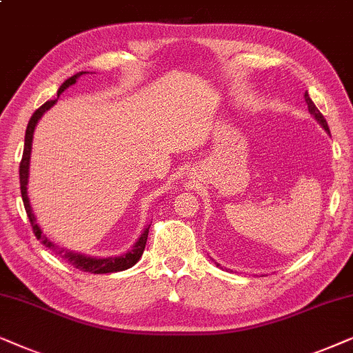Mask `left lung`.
<instances>
[{
    "mask_svg": "<svg viewBox=\"0 0 353 353\" xmlns=\"http://www.w3.org/2000/svg\"><path fill=\"white\" fill-rule=\"evenodd\" d=\"M303 98H305V101H307V105H308V112H310V114H312L313 117H314V119H316L318 121V124L319 125H321V128L324 129V130H326V132L327 134H330V125H327V122H326V119H324V116L321 114V112H319V110H318V108L316 106H314V103L312 101V98H310V95H308V92H305V95H303ZM331 135V134H330ZM214 265L216 266H218V268H221V265H219V263H216L214 261Z\"/></svg>",
    "mask_w": 353,
    "mask_h": 353,
    "instance_id": "left-lung-1",
    "label": "left lung"
}]
</instances>
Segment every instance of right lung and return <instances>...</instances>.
I'll list each match as a JSON object with an SVG mask.
<instances>
[{
    "label": "right lung",
    "instance_id": "1",
    "mask_svg": "<svg viewBox=\"0 0 353 353\" xmlns=\"http://www.w3.org/2000/svg\"><path fill=\"white\" fill-rule=\"evenodd\" d=\"M87 74V72H77L74 74L72 77H69L68 81L63 82V85L58 88V98L61 93H63L65 88H69L70 85H74L75 82H77V79L81 77V75ZM58 98H54V100H50L46 101L45 105H41L39 110H37L34 114H32L29 124H27V130H26V140H23V153H22V161H21V166H19V177H21V194H22V201H23V206H26V211H27V216H29L30 219V224H32V229H34L37 239H40L41 243H43L45 247H48L50 250H53L58 253L61 258H64L65 261L70 263V265L77 268V270L81 271H85V272H92V274H106V272H117V271H124V270H129V268H132L135 263L140 260V256L143 255V250H145V243H147V237H148V229H150V224L145 225L143 232L140 234V237L137 239V242L134 243L132 248L128 250L124 253V255H119V256H105V258H98V256H88V255H82V253H77V252H72V250H68V248H63V247H58L56 243H53L50 241L48 237L45 236L43 231H41V228L37 223V218L34 214V211H32V205H30V200H29V192H27V185H29V172H30V154H32V140H34V132H35V128L37 124H39V121L41 119V116L45 114L46 111L50 110L51 106L56 105V101H58Z\"/></svg>",
    "mask_w": 353,
    "mask_h": 353
}]
</instances>
